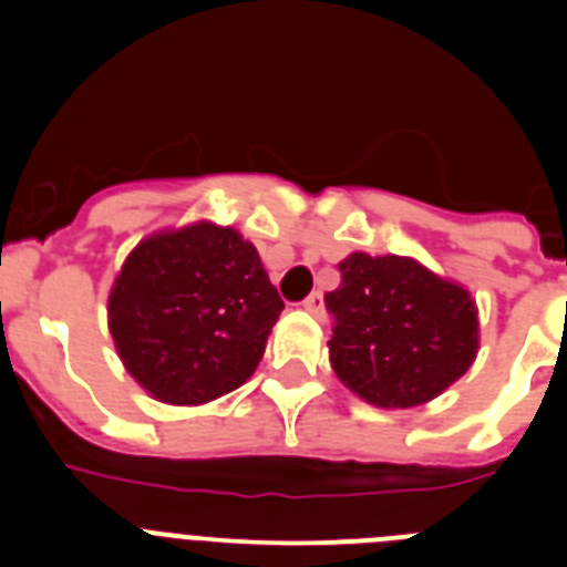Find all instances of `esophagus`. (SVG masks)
Masks as SVG:
<instances>
[{"label":"esophagus","instance_id":"34e87169","mask_svg":"<svg viewBox=\"0 0 567 567\" xmlns=\"http://www.w3.org/2000/svg\"><path fill=\"white\" fill-rule=\"evenodd\" d=\"M303 309H307V312H312L315 318H323V312H327V307H323V295L320 292L309 295V298L303 300Z\"/></svg>","mask_w":567,"mask_h":567}]
</instances>
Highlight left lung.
Returning <instances> with one entry per match:
<instances>
[{
  "instance_id": "left-lung-1",
  "label": "left lung",
  "mask_w": 567,
  "mask_h": 567,
  "mask_svg": "<svg viewBox=\"0 0 567 567\" xmlns=\"http://www.w3.org/2000/svg\"><path fill=\"white\" fill-rule=\"evenodd\" d=\"M338 269L329 363L349 392L378 409H414L468 372L480 318L463 284L405 255L352 252Z\"/></svg>"
}]
</instances>
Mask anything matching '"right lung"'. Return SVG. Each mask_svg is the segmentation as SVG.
I'll use <instances>...</instances> for the list:
<instances>
[{
  "label": "right lung",
  "instance_id": "1",
  "mask_svg": "<svg viewBox=\"0 0 567 567\" xmlns=\"http://www.w3.org/2000/svg\"><path fill=\"white\" fill-rule=\"evenodd\" d=\"M284 300L233 227L193 221L147 235L124 258L107 327L130 378L167 405H204L258 369Z\"/></svg>",
  "mask_w": 567,
  "mask_h": 567
}]
</instances>
